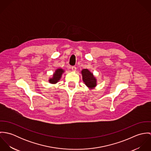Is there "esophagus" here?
<instances>
[{"label": "esophagus", "instance_id": "obj_1", "mask_svg": "<svg viewBox=\"0 0 151 151\" xmlns=\"http://www.w3.org/2000/svg\"><path fill=\"white\" fill-rule=\"evenodd\" d=\"M76 69H77V68H76V67L75 66H73V67H71V70H72V71H74H74H76Z\"/></svg>", "mask_w": 151, "mask_h": 151}]
</instances>
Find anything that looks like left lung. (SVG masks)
<instances>
[{
    "label": "left lung",
    "instance_id": "obj_1",
    "mask_svg": "<svg viewBox=\"0 0 151 151\" xmlns=\"http://www.w3.org/2000/svg\"><path fill=\"white\" fill-rule=\"evenodd\" d=\"M81 73L82 74L83 82L86 86L90 90L94 89L97 86V80L93 73L87 68L83 69Z\"/></svg>",
    "mask_w": 151,
    "mask_h": 151
}]
</instances>
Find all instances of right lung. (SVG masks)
<instances>
[{"label":"right lung","instance_id":"1","mask_svg":"<svg viewBox=\"0 0 151 151\" xmlns=\"http://www.w3.org/2000/svg\"><path fill=\"white\" fill-rule=\"evenodd\" d=\"M65 70L62 68H57L53 73L52 77L49 78V83L52 84H55L58 83L60 80L62 74L65 73Z\"/></svg>","mask_w":151,"mask_h":151}]
</instances>
